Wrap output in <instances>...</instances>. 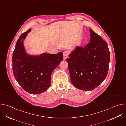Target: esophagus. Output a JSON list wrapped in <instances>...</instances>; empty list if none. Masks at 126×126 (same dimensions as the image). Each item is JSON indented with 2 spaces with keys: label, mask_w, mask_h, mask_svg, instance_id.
<instances>
[{
  "label": "esophagus",
  "mask_w": 126,
  "mask_h": 126,
  "mask_svg": "<svg viewBox=\"0 0 126 126\" xmlns=\"http://www.w3.org/2000/svg\"><path fill=\"white\" fill-rule=\"evenodd\" d=\"M68 56V52L67 51H65L63 52V59L65 60Z\"/></svg>",
  "instance_id": "obj_1"
}]
</instances>
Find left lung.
<instances>
[{
	"mask_svg": "<svg viewBox=\"0 0 126 126\" xmlns=\"http://www.w3.org/2000/svg\"><path fill=\"white\" fill-rule=\"evenodd\" d=\"M90 43L84 47L76 46L66 61L72 84L78 89L90 91L106 78L110 53L107 42L91 29Z\"/></svg>",
	"mask_w": 126,
	"mask_h": 126,
	"instance_id": "obj_1",
	"label": "left lung"
}]
</instances>
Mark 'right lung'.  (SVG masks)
Listing matches in <instances>:
<instances>
[{"label":"right lung","mask_w":126,"mask_h":126,"mask_svg":"<svg viewBox=\"0 0 126 126\" xmlns=\"http://www.w3.org/2000/svg\"><path fill=\"white\" fill-rule=\"evenodd\" d=\"M30 31L29 29L21 34L17 41L12 54V70L16 80L25 91L38 94L50 87L52 71L63 60V53L29 55L24 41Z\"/></svg>","instance_id":"right-lung-1"}]
</instances>
